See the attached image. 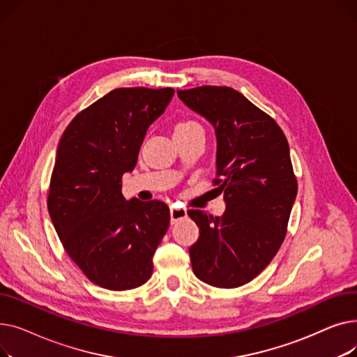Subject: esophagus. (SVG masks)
Masks as SVG:
<instances>
[{"mask_svg":"<svg viewBox=\"0 0 357 357\" xmlns=\"http://www.w3.org/2000/svg\"><path fill=\"white\" fill-rule=\"evenodd\" d=\"M186 215V210L185 208H178V207H171V222L172 224H175L176 221H179V220H182V218H185Z\"/></svg>","mask_w":357,"mask_h":357,"instance_id":"esophagus-1","label":"esophagus"}]
</instances>
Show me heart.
<instances>
[{"mask_svg":"<svg viewBox=\"0 0 357 357\" xmlns=\"http://www.w3.org/2000/svg\"><path fill=\"white\" fill-rule=\"evenodd\" d=\"M195 128H201L195 121H181L175 127V133H185V131H191Z\"/></svg>","mask_w":357,"mask_h":357,"instance_id":"heart-1","label":"heart"}]
</instances>
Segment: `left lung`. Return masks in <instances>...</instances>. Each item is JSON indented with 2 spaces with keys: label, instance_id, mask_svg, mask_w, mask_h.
<instances>
[{
  "label": "left lung",
  "instance_id": "left-lung-1",
  "mask_svg": "<svg viewBox=\"0 0 357 357\" xmlns=\"http://www.w3.org/2000/svg\"><path fill=\"white\" fill-rule=\"evenodd\" d=\"M179 100L210 121L215 131L217 190L226 211L188 215L199 227L190 248L202 282L241 287L264 271L285 238L298 185L284 131L266 112L229 86L178 91Z\"/></svg>",
  "mask_w": 357,
  "mask_h": 357
}]
</instances>
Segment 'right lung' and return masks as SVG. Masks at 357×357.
I'll list each match as a JSON object with an SVG mask.
<instances>
[{"mask_svg": "<svg viewBox=\"0 0 357 357\" xmlns=\"http://www.w3.org/2000/svg\"><path fill=\"white\" fill-rule=\"evenodd\" d=\"M172 88H117L81 111L56 152L47 208L69 257L96 285L133 289L152 276L153 255L167 231L169 207L127 201L121 178L137 163L149 126Z\"/></svg>", "mask_w": 357, "mask_h": 357, "instance_id": "add662e5", "label": "right lung"}]
</instances>
